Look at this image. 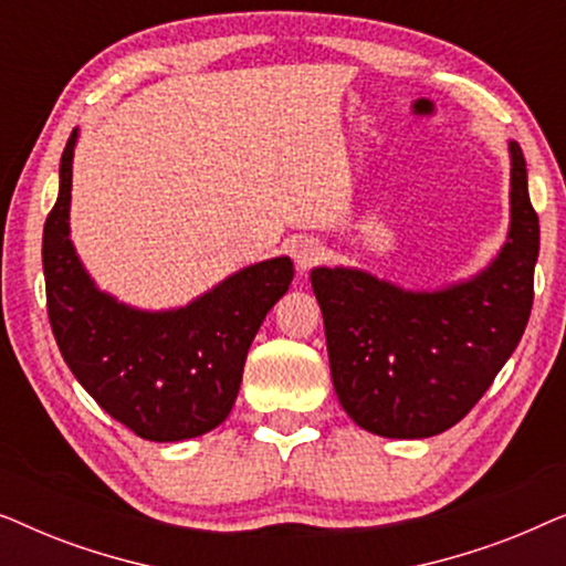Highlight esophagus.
Segmentation results:
<instances>
[{
	"instance_id": "34e87169",
	"label": "esophagus",
	"mask_w": 566,
	"mask_h": 566,
	"mask_svg": "<svg viewBox=\"0 0 566 566\" xmlns=\"http://www.w3.org/2000/svg\"><path fill=\"white\" fill-rule=\"evenodd\" d=\"M322 258H324V247L319 244V239L301 237L298 242L293 244V260H296V268L301 273L312 270Z\"/></svg>"
}]
</instances>
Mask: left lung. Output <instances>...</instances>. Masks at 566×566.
Segmentation results:
<instances>
[{"instance_id":"obj_1","label":"left lung","mask_w":566,"mask_h":566,"mask_svg":"<svg viewBox=\"0 0 566 566\" xmlns=\"http://www.w3.org/2000/svg\"><path fill=\"white\" fill-rule=\"evenodd\" d=\"M510 229L484 270L440 289H401L358 268H314L339 405L381 438L438 436L469 415L521 343L533 306L538 216L517 142Z\"/></svg>"}]
</instances>
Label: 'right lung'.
<instances>
[{"mask_svg":"<svg viewBox=\"0 0 566 566\" xmlns=\"http://www.w3.org/2000/svg\"><path fill=\"white\" fill-rule=\"evenodd\" d=\"M72 130L59 167V198L43 227L45 301L53 337L84 391L107 415L154 443L219 428L234 407L247 350L293 281L291 258L254 262L177 308H136L99 291L69 237Z\"/></svg>","mask_w":566,"mask_h":566,"instance_id":"right-lung-1","label":"right lung"}]
</instances>
